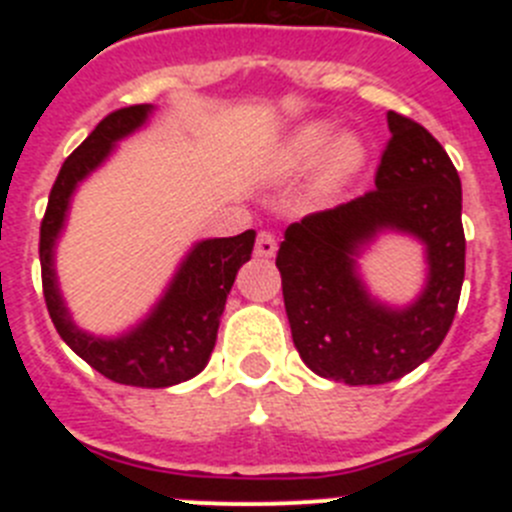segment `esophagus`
Instances as JSON below:
<instances>
[{
  "instance_id": "1",
  "label": "esophagus",
  "mask_w": 512,
  "mask_h": 512,
  "mask_svg": "<svg viewBox=\"0 0 512 512\" xmlns=\"http://www.w3.org/2000/svg\"><path fill=\"white\" fill-rule=\"evenodd\" d=\"M274 251H277V238H274V233H269V230H261L259 238H256V256H261V259H269V256H274Z\"/></svg>"
}]
</instances>
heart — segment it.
<instances>
[{
	"mask_svg": "<svg viewBox=\"0 0 512 512\" xmlns=\"http://www.w3.org/2000/svg\"><path fill=\"white\" fill-rule=\"evenodd\" d=\"M333 142V128L328 122H312L305 125L295 138L289 140L282 153V169L284 171H305L315 166L328 151L329 143ZM364 143L354 135H343L336 140L334 148L328 153V164H325V182L338 184L354 174L364 164Z\"/></svg>",
	"mask_w": 512,
	"mask_h": 512,
	"instance_id": "b5f03b06",
	"label": "heart"
}]
</instances>
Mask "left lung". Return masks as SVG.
<instances>
[{
    "mask_svg": "<svg viewBox=\"0 0 512 512\" xmlns=\"http://www.w3.org/2000/svg\"><path fill=\"white\" fill-rule=\"evenodd\" d=\"M374 184L356 200L292 223L277 251L292 341L325 379L384 384L436 354L459 307L467 238L461 182L449 153L420 122L390 112ZM397 227L429 246L432 277L408 311L368 300L353 269L359 242Z\"/></svg>",
    "mask_w": 512,
    "mask_h": 512,
    "instance_id": "8db88e82",
    "label": "left lung"
}]
</instances>
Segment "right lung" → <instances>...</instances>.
Returning a JSON list of instances; mask_svg holds the SVG:
<instances>
[{
    "instance_id": "1",
    "label": "right lung",
    "mask_w": 512,
    "mask_h": 512,
    "mask_svg": "<svg viewBox=\"0 0 512 512\" xmlns=\"http://www.w3.org/2000/svg\"><path fill=\"white\" fill-rule=\"evenodd\" d=\"M148 110H151L148 104H130L110 112L63 161L40 223V277H43L45 307L58 336L92 369L112 382L130 384V387H171L205 369L215 348L217 325L235 274L251 259L253 241H256L253 230L233 238L202 241L189 253V259L182 264L174 284L151 318L130 336L117 341L92 338L74 328L58 295L56 274H53V243L63 225L76 182L102 164L115 140L143 125Z\"/></svg>"
}]
</instances>
